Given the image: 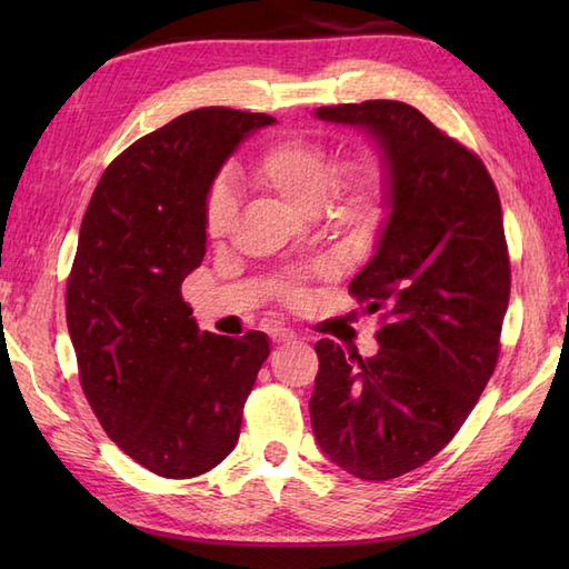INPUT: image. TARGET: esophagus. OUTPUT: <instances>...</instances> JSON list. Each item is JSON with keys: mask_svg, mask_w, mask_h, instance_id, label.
Segmentation results:
<instances>
[{"mask_svg": "<svg viewBox=\"0 0 569 569\" xmlns=\"http://www.w3.org/2000/svg\"><path fill=\"white\" fill-rule=\"evenodd\" d=\"M271 342L273 345H286V342H293L296 340V335L291 332V330H286V328H276V330H271Z\"/></svg>", "mask_w": 569, "mask_h": 569, "instance_id": "34e87169", "label": "esophagus"}]
</instances>
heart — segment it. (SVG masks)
Masks as SVG:
<instances>
[{"label":"heart","mask_w":569,"mask_h":569,"mask_svg":"<svg viewBox=\"0 0 569 569\" xmlns=\"http://www.w3.org/2000/svg\"><path fill=\"white\" fill-rule=\"evenodd\" d=\"M249 180L259 190L296 214H316L320 208L332 214L337 224L352 232H365L383 210V173L369 153L337 168L332 151L320 141L288 137L266 147L249 168ZM237 217V196L224 180L204 196V234L220 241L229 234ZM298 298V291H288Z\"/></svg>","instance_id":"obj_1"}]
</instances>
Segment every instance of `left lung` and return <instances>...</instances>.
<instances>
[{"label": "left lung", "instance_id": "8db88e82", "mask_svg": "<svg viewBox=\"0 0 569 569\" xmlns=\"http://www.w3.org/2000/svg\"><path fill=\"white\" fill-rule=\"evenodd\" d=\"M316 117L361 129L379 153L386 220L349 291L389 322L367 359L316 345L310 422L330 462L386 481L455 438L497 367L511 293L501 202L485 163L416 107L369 100Z\"/></svg>", "mask_w": 569, "mask_h": 569}]
</instances>
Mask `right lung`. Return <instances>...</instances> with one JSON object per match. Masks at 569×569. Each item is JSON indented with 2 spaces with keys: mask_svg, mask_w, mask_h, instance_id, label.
<instances>
[{
  "mask_svg": "<svg viewBox=\"0 0 569 569\" xmlns=\"http://www.w3.org/2000/svg\"><path fill=\"white\" fill-rule=\"evenodd\" d=\"M269 114L202 107L176 117L107 166L82 217L68 278V332L82 391L104 432L166 479L217 467L269 337L198 330L180 296L204 257V196Z\"/></svg>",
  "mask_w": 569,
  "mask_h": 569,
  "instance_id": "obj_1",
  "label": "right lung"
}]
</instances>
